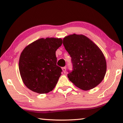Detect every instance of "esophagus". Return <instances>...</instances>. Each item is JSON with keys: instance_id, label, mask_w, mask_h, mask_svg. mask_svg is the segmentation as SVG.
I'll return each instance as SVG.
<instances>
[{"instance_id": "34e87169", "label": "esophagus", "mask_w": 123, "mask_h": 123, "mask_svg": "<svg viewBox=\"0 0 123 123\" xmlns=\"http://www.w3.org/2000/svg\"><path fill=\"white\" fill-rule=\"evenodd\" d=\"M62 71H63V72L64 73H66V67L62 68Z\"/></svg>"}]
</instances>
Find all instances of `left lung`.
Returning a JSON list of instances; mask_svg holds the SVG:
<instances>
[{
	"label": "left lung",
	"instance_id": "8db88e82",
	"mask_svg": "<svg viewBox=\"0 0 123 123\" xmlns=\"http://www.w3.org/2000/svg\"><path fill=\"white\" fill-rule=\"evenodd\" d=\"M63 44L73 64V71L68 74L70 81L83 90L97 86L104 79L107 70L105 57L101 49L82 34L67 36Z\"/></svg>",
	"mask_w": 123,
	"mask_h": 123
}]
</instances>
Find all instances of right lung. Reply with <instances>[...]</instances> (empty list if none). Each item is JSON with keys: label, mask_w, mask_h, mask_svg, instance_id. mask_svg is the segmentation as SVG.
Returning <instances> with one entry per match:
<instances>
[{"label": "right lung", "mask_w": 123, "mask_h": 123, "mask_svg": "<svg viewBox=\"0 0 123 123\" xmlns=\"http://www.w3.org/2000/svg\"><path fill=\"white\" fill-rule=\"evenodd\" d=\"M61 38H41L24 48L19 57V70L23 83L34 92L46 93L55 87L62 69L56 65V49Z\"/></svg>", "instance_id": "1"}]
</instances>
